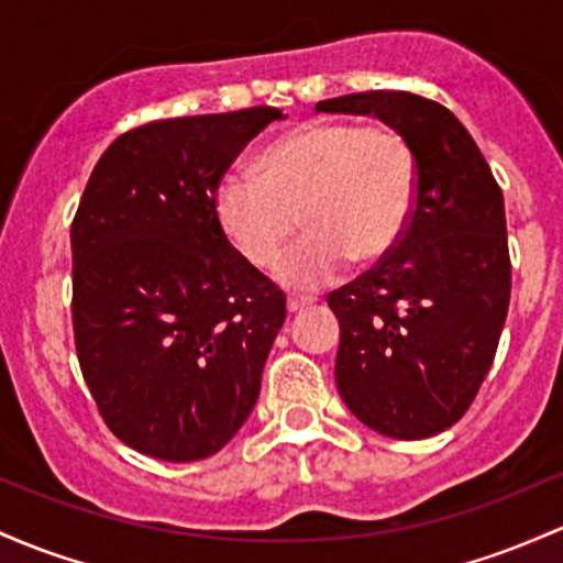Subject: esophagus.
<instances>
[{
    "label": "esophagus",
    "instance_id": "1",
    "mask_svg": "<svg viewBox=\"0 0 563 563\" xmlns=\"http://www.w3.org/2000/svg\"><path fill=\"white\" fill-rule=\"evenodd\" d=\"M310 305H312V299H307V296H288V312L291 314L301 312L305 307H310Z\"/></svg>",
    "mask_w": 563,
    "mask_h": 563
}]
</instances>
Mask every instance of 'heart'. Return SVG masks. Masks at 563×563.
Listing matches in <instances>:
<instances>
[{
  "label": "heart",
  "mask_w": 563,
  "mask_h": 563,
  "mask_svg": "<svg viewBox=\"0 0 563 563\" xmlns=\"http://www.w3.org/2000/svg\"><path fill=\"white\" fill-rule=\"evenodd\" d=\"M413 200L417 159L395 128L310 120L269 141L253 173H227L216 187L213 213L227 243L256 269H269L296 224L305 227L275 275L283 286L312 291L350 258H385L409 227Z\"/></svg>",
  "instance_id": "b5f03b06"
}]
</instances>
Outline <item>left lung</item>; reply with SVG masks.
Here are the masks:
<instances>
[{
    "mask_svg": "<svg viewBox=\"0 0 563 563\" xmlns=\"http://www.w3.org/2000/svg\"><path fill=\"white\" fill-rule=\"evenodd\" d=\"M374 114L409 141L417 200L398 245L329 294L339 318L336 387L382 435L419 441L465 417L489 374L510 305L503 189L441 103L404 90L320 101Z\"/></svg>",
    "mask_w": 563,
    "mask_h": 563,
    "instance_id": "obj_1",
    "label": "left lung"
}]
</instances>
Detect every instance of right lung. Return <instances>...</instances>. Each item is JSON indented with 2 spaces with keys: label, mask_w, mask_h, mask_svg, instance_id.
Wrapping results in <instances>:
<instances>
[{
  "label": "right lung",
  "mask_w": 563,
  "mask_h": 563,
  "mask_svg": "<svg viewBox=\"0 0 563 563\" xmlns=\"http://www.w3.org/2000/svg\"><path fill=\"white\" fill-rule=\"evenodd\" d=\"M275 107L122 133L71 221L74 347L107 428L141 454L206 460L262 390L286 294L219 230L216 187Z\"/></svg>",
  "instance_id": "add662e5"
}]
</instances>
